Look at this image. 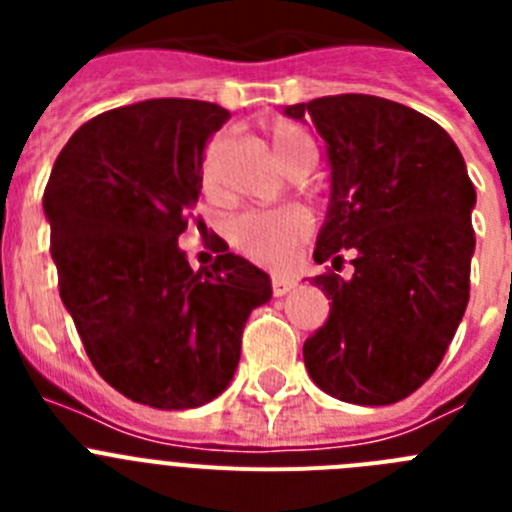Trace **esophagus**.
<instances>
[{"mask_svg": "<svg viewBox=\"0 0 512 512\" xmlns=\"http://www.w3.org/2000/svg\"><path fill=\"white\" fill-rule=\"evenodd\" d=\"M295 287V279H287V277H271V295L274 297H282L287 295L289 289Z\"/></svg>", "mask_w": 512, "mask_h": 512, "instance_id": "obj_1", "label": "esophagus"}]
</instances>
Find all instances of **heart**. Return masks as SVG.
Here are the masks:
<instances>
[{"instance_id":"obj_1","label":"heart","mask_w":512,"mask_h":512,"mask_svg":"<svg viewBox=\"0 0 512 512\" xmlns=\"http://www.w3.org/2000/svg\"><path fill=\"white\" fill-rule=\"evenodd\" d=\"M271 153L277 156L284 171L292 176H305L318 161L315 140L302 125L277 117L266 125ZM312 220L297 207L269 212H243L228 225V241L243 259L266 269H282L292 261L297 248L310 238Z\"/></svg>"}]
</instances>
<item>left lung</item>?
Returning a JSON list of instances; mask_svg holds the SVG:
<instances>
[{
  "instance_id": "left-lung-1",
  "label": "left lung",
  "mask_w": 512,
  "mask_h": 512,
  "mask_svg": "<svg viewBox=\"0 0 512 512\" xmlns=\"http://www.w3.org/2000/svg\"><path fill=\"white\" fill-rule=\"evenodd\" d=\"M310 117L333 166L330 210L312 279L328 320L302 346L307 374L330 397L390 405L441 364L469 302L477 194L451 135L400 102L333 94L289 104ZM355 274L343 280L342 253Z\"/></svg>"
}]
</instances>
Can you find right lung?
Listing matches in <instances>:
<instances>
[{
    "instance_id": "1",
    "label": "right lung",
    "mask_w": 512,
    "mask_h": 512,
    "mask_svg": "<svg viewBox=\"0 0 512 512\" xmlns=\"http://www.w3.org/2000/svg\"><path fill=\"white\" fill-rule=\"evenodd\" d=\"M230 112L200 99H146L84 122L43 194L58 292L84 351L117 392L187 410L228 387L264 271L228 246L194 271L176 238L200 200L202 164Z\"/></svg>"
}]
</instances>
